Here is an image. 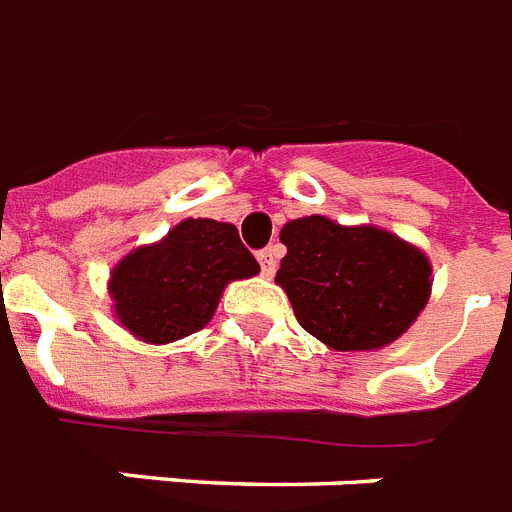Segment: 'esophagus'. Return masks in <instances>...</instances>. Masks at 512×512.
<instances>
[{
    "label": "esophagus",
    "mask_w": 512,
    "mask_h": 512,
    "mask_svg": "<svg viewBox=\"0 0 512 512\" xmlns=\"http://www.w3.org/2000/svg\"><path fill=\"white\" fill-rule=\"evenodd\" d=\"M259 264H261V275L264 277L275 275V269H277L275 251H272V248H264V251H259Z\"/></svg>",
    "instance_id": "34e87169"
}]
</instances>
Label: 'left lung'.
Listing matches in <instances>:
<instances>
[{"label":"left lung","instance_id":"left-lung-1","mask_svg":"<svg viewBox=\"0 0 512 512\" xmlns=\"http://www.w3.org/2000/svg\"><path fill=\"white\" fill-rule=\"evenodd\" d=\"M275 282L288 293L298 325L335 351H372L394 343L431 296V264L388 230L341 227L304 216L282 227Z\"/></svg>","mask_w":512,"mask_h":512}]
</instances>
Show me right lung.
Instances as JSON below:
<instances>
[{
	"label": "right lung",
	"instance_id": "add662e5",
	"mask_svg": "<svg viewBox=\"0 0 512 512\" xmlns=\"http://www.w3.org/2000/svg\"><path fill=\"white\" fill-rule=\"evenodd\" d=\"M259 275L235 224L185 219L153 245L126 253L110 272L118 322L145 343L198 333L214 317L227 282Z\"/></svg>",
	"mask_w": 512,
	"mask_h": 512
}]
</instances>
